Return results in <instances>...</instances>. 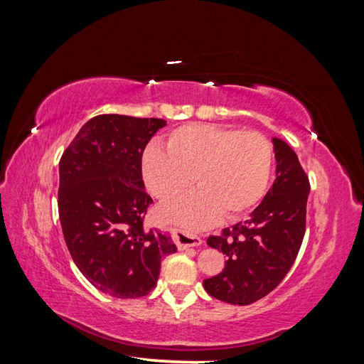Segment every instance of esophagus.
<instances>
[{"mask_svg":"<svg viewBox=\"0 0 364 364\" xmlns=\"http://www.w3.org/2000/svg\"><path fill=\"white\" fill-rule=\"evenodd\" d=\"M173 240L181 250H183L186 247H194V246L202 245L200 237L191 235L188 232H185V230H182V229H173Z\"/></svg>","mask_w":364,"mask_h":364,"instance_id":"34e87169","label":"esophagus"}]
</instances>
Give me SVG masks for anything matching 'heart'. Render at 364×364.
I'll list each match as a JSON object with an SVG mask.
<instances>
[{"instance_id": "obj_1", "label": "heart", "mask_w": 364, "mask_h": 364, "mask_svg": "<svg viewBox=\"0 0 364 364\" xmlns=\"http://www.w3.org/2000/svg\"><path fill=\"white\" fill-rule=\"evenodd\" d=\"M273 161L272 144L258 132L214 124L174 129L167 150L151 144L142 155V174L159 200L178 199L194 183L199 190L165 205L162 217L190 229L211 225L223 214H246L266 193Z\"/></svg>"}]
</instances>
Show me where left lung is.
<instances>
[{
    "mask_svg": "<svg viewBox=\"0 0 364 364\" xmlns=\"http://www.w3.org/2000/svg\"><path fill=\"white\" fill-rule=\"evenodd\" d=\"M277 179L253 209L250 218L222 235L209 237L208 246L228 257L222 273L203 281L218 301L249 305L269 294L291 269L305 234L310 182L287 142L273 138Z\"/></svg>",
    "mask_w": 364,
    "mask_h": 364,
    "instance_id": "1",
    "label": "left lung"
}]
</instances>
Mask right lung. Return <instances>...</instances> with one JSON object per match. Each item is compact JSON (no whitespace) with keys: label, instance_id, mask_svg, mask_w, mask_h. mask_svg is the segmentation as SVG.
Instances as JSON below:
<instances>
[{"label":"right lung","instance_id":"add662e5","mask_svg":"<svg viewBox=\"0 0 364 364\" xmlns=\"http://www.w3.org/2000/svg\"><path fill=\"white\" fill-rule=\"evenodd\" d=\"M167 121L97 115L82 126L59 162V218L65 243L83 277L105 294L134 299L156 287L170 235L144 228L141 159Z\"/></svg>","mask_w":364,"mask_h":364}]
</instances>
